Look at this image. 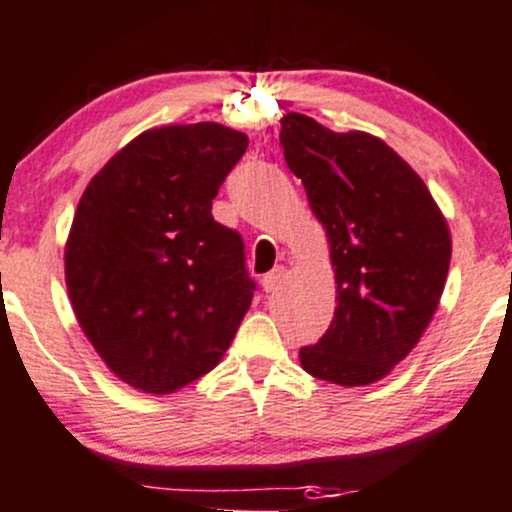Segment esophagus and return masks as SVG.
<instances>
[{
  "mask_svg": "<svg viewBox=\"0 0 512 512\" xmlns=\"http://www.w3.org/2000/svg\"><path fill=\"white\" fill-rule=\"evenodd\" d=\"M283 276H285V268L283 266L273 268V271L266 273V276H263V280H261L263 290H266V293H273V290H276L278 285H280V280H283Z\"/></svg>",
  "mask_w": 512,
  "mask_h": 512,
  "instance_id": "34e87169",
  "label": "esophagus"
}]
</instances>
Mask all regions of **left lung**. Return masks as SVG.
Returning <instances> with one entry per match:
<instances>
[{"instance_id": "left-lung-1", "label": "left lung", "mask_w": 512, "mask_h": 512, "mask_svg": "<svg viewBox=\"0 0 512 512\" xmlns=\"http://www.w3.org/2000/svg\"><path fill=\"white\" fill-rule=\"evenodd\" d=\"M280 146L329 239L337 310L300 349L310 376L368 386L415 349L452 258V236L420 175L386 141L334 134L305 114L280 119Z\"/></svg>"}]
</instances>
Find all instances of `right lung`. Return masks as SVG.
I'll return each instance as SVG.
<instances>
[{"instance_id": "obj_1", "label": "right lung", "mask_w": 512, "mask_h": 512, "mask_svg": "<svg viewBox=\"0 0 512 512\" xmlns=\"http://www.w3.org/2000/svg\"><path fill=\"white\" fill-rule=\"evenodd\" d=\"M249 139L200 122L144 131L82 192L65 283L82 332L124 383L173 393L232 344L256 283L212 200Z\"/></svg>"}]
</instances>
